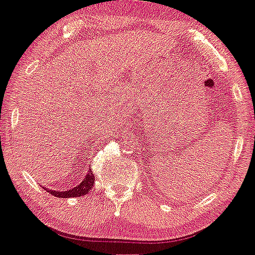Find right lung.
Here are the masks:
<instances>
[{
    "label": "right lung",
    "instance_id": "obj_1",
    "mask_svg": "<svg viewBox=\"0 0 255 255\" xmlns=\"http://www.w3.org/2000/svg\"><path fill=\"white\" fill-rule=\"evenodd\" d=\"M95 183V175L92 174L91 171L87 172V175L85 176L84 181L80 182V185L75 186V187L72 188V190H67L64 192L62 191H52L48 190L52 196L59 197V198H70V197H80L85 196V194L89 193V191L91 190L92 186Z\"/></svg>",
    "mask_w": 255,
    "mask_h": 255
}]
</instances>
